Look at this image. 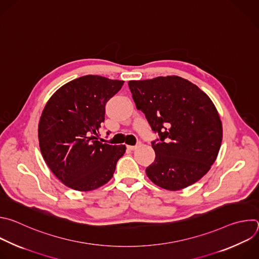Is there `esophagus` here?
I'll return each instance as SVG.
<instances>
[{
  "label": "esophagus",
  "instance_id": "34e87169",
  "mask_svg": "<svg viewBox=\"0 0 259 259\" xmlns=\"http://www.w3.org/2000/svg\"><path fill=\"white\" fill-rule=\"evenodd\" d=\"M137 147H138V145H136V146H127V149L131 150V151H134V150L137 149Z\"/></svg>",
  "mask_w": 259,
  "mask_h": 259
}]
</instances>
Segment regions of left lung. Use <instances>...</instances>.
Wrapping results in <instances>:
<instances>
[{
  "label": "left lung",
  "instance_id": "1",
  "mask_svg": "<svg viewBox=\"0 0 259 259\" xmlns=\"http://www.w3.org/2000/svg\"><path fill=\"white\" fill-rule=\"evenodd\" d=\"M130 90L159 140L152 142L154 162L148 178L168 191L187 188L208 172L217 160L223 125L210 98L177 75L130 80Z\"/></svg>",
  "mask_w": 259,
  "mask_h": 259
}]
</instances>
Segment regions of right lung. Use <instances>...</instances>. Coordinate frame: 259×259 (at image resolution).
Here are the masks:
<instances>
[{
  "instance_id": "right-lung-1",
  "label": "right lung",
  "mask_w": 259,
  "mask_h": 259,
  "mask_svg": "<svg viewBox=\"0 0 259 259\" xmlns=\"http://www.w3.org/2000/svg\"><path fill=\"white\" fill-rule=\"evenodd\" d=\"M123 80L84 75L58 89L47 102L38 122L42 157L57 179L76 191L88 192L108 183L125 145L98 141L105 105Z\"/></svg>"
}]
</instances>
